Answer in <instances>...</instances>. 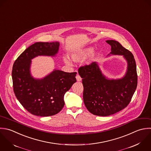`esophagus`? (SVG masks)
<instances>
[{"label": "esophagus", "instance_id": "esophagus-1", "mask_svg": "<svg viewBox=\"0 0 151 151\" xmlns=\"http://www.w3.org/2000/svg\"><path fill=\"white\" fill-rule=\"evenodd\" d=\"M76 78L77 81H81V79H82V78H81V76H79V74H77V75H76Z\"/></svg>", "mask_w": 151, "mask_h": 151}]
</instances>
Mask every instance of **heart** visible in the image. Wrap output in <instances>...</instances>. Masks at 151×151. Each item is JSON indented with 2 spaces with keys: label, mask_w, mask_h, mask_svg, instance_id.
<instances>
[{
  "label": "heart",
  "mask_w": 151,
  "mask_h": 151,
  "mask_svg": "<svg viewBox=\"0 0 151 151\" xmlns=\"http://www.w3.org/2000/svg\"><path fill=\"white\" fill-rule=\"evenodd\" d=\"M94 51L93 47H87L79 49L70 55L71 59L75 62H81L86 59L88 56L92 54ZM64 62L67 65H70L71 62L67 58H63Z\"/></svg>",
  "instance_id": "heart-1"
}]
</instances>
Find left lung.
<instances>
[{
	"label": "left lung",
	"mask_w": 151,
	"mask_h": 151,
	"mask_svg": "<svg viewBox=\"0 0 151 151\" xmlns=\"http://www.w3.org/2000/svg\"><path fill=\"white\" fill-rule=\"evenodd\" d=\"M111 46L110 54L123 55L128 63L127 70L121 79H109L102 74L96 62L81 66L78 73L82 78L83 98L87 109L92 114L106 116L126 108L137 89L138 76L132 53L114 40L106 41Z\"/></svg>",
	"instance_id": "left-lung-1"
}]
</instances>
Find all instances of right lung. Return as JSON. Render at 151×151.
Returning <instances> with one entry per match:
<instances>
[{"label":"right lung","mask_w":151,"mask_h":151,"mask_svg":"<svg viewBox=\"0 0 151 151\" xmlns=\"http://www.w3.org/2000/svg\"><path fill=\"white\" fill-rule=\"evenodd\" d=\"M59 43L36 42L27 47L15 60L12 72L13 91L21 105L30 114L52 116L63 108L65 93L76 82V72L55 69L42 79L30 74L31 59L37 56H55Z\"/></svg>","instance_id":"add662e5"}]
</instances>
